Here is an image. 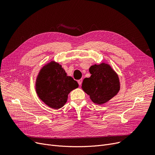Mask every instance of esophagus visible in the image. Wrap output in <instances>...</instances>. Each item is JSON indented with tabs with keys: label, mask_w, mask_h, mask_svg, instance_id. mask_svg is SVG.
<instances>
[{
	"label": "esophagus",
	"mask_w": 155,
	"mask_h": 155,
	"mask_svg": "<svg viewBox=\"0 0 155 155\" xmlns=\"http://www.w3.org/2000/svg\"><path fill=\"white\" fill-rule=\"evenodd\" d=\"M82 81H83V80H82V79H80V80H78V85H79L80 86H81V85Z\"/></svg>",
	"instance_id": "34e87169"
}]
</instances>
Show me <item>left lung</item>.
<instances>
[{
  "mask_svg": "<svg viewBox=\"0 0 155 155\" xmlns=\"http://www.w3.org/2000/svg\"><path fill=\"white\" fill-rule=\"evenodd\" d=\"M90 77L85 78L81 88L97 105H103L116 96L120 90V82L117 72L107 64L91 65Z\"/></svg>",
  "mask_w": 155,
  "mask_h": 155,
  "instance_id": "obj_1",
  "label": "left lung"
}]
</instances>
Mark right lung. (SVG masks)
I'll return each mask as SVG.
<instances>
[{"label": "right lung", "mask_w": 155, "mask_h": 155, "mask_svg": "<svg viewBox=\"0 0 155 155\" xmlns=\"http://www.w3.org/2000/svg\"><path fill=\"white\" fill-rule=\"evenodd\" d=\"M78 87L77 82L71 77L67 76L61 65L54 60L40 69L35 81L38 98L55 110L63 107L70 91Z\"/></svg>", "instance_id": "obj_1"}]
</instances>
